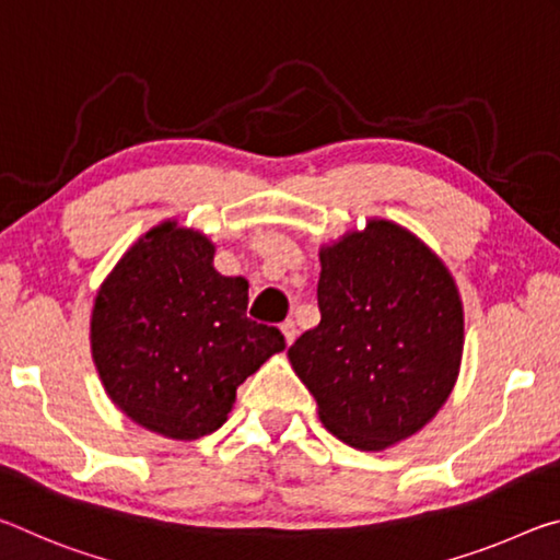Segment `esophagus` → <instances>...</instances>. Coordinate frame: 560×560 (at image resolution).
<instances>
[{"mask_svg": "<svg viewBox=\"0 0 560 560\" xmlns=\"http://www.w3.org/2000/svg\"><path fill=\"white\" fill-rule=\"evenodd\" d=\"M280 329H282V335H285V342H288V345L295 342V337H298V327H295V323H292V319H285V323L280 325Z\"/></svg>", "mask_w": 560, "mask_h": 560, "instance_id": "obj_1", "label": "esophagus"}]
</instances>
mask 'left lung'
I'll use <instances>...</instances> for the list:
<instances>
[{"label":"left lung","instance_id":"8db88e82","mask_svg":"<svg viewBox=\"0 0 560 560\" xmlns=\"http://www.w3.org/2000/svg\"><path fill=\"white\" fill-rule=\"evenodd\" d=\"M319 325L288 350L345 444L382 452L417 434L454 389L464 307L446 265L392 220H366L319 250Z\"/></svg>","mask_w":560,"mask_h":560}]
</instances>
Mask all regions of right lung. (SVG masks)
I'll use <instances>...</instances> for the list:
<instances>
[{"instance_id": "1", "label": "right lung", "mask_w": 560, "mask_h": 560, "mask_svg": "<svg viewBox=\"0 0 560 560\" xmlns=\"http://www.w3.org/2000/svg\"><path fill=\"white\" fill-rule=\"evenodd\" d=\"M215 245L176 220L151 228L101 282L91 357L114 405L149 432L200 439L275 352L278 327L245 315L247 280L213 268Z\"/></svg>"}]
</instances>
